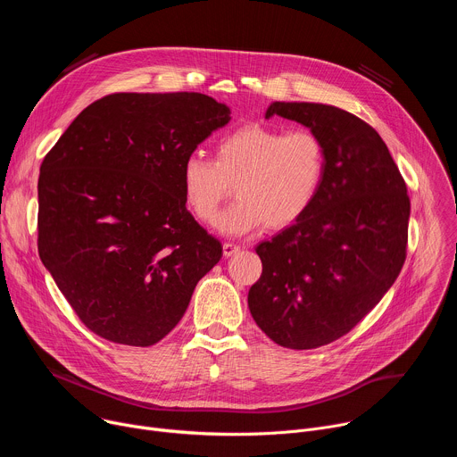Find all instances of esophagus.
Instances as JSON below:
<instances>
[{"label":"esophagus","mask_w":457,"mask_h":457,"mask_svg":"<svg viewBox=\"0 0 457 457\" xmlns=\"http://www.w3.org/2000/svg\"><path fill=\"white\" fill-rule=\"evenodd\" d=\"M222 251H224V256H233V254H237L240 251V245H237L233 242H224Z\"/></svg>","instance_id":"esophagus-1"}]
</instances>
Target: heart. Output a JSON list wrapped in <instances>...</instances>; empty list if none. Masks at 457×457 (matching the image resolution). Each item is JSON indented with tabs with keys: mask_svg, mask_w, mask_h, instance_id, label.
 Instances as JSON below:
<instances>
[{
	"mask_svg": "<svg viewBox=\"0 0 457 457\" xmlns=\"http://www.w3.org/2000/svg\"><path fill=\"white\" fill-rule=\"evenodd\" d=\"M325 179V148L307 128L286 132L266 124H244L215 145V161L191 154L180 168L186 208L201 222H213L233 186L237 201L219 217L224 235H245L268 224L286 229L314 204Z\"/></svg>",
	"mask_w": 457,
	"mask_h": 457,
	"instance_id": "b5f03b06",
	"label": "heart"
}]
</instances>
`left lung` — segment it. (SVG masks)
<instances>
[{"label":"left lung","instance_id":"1","mask_svg":"<svg viewBox=\"0 0 457 457\" xmlns=\"http://www.w3.org/2000/svg\"><path fill=\"white\" fill-rule=\"evenodd\" d=\"M273 115L321 139L325 179L296 224L254 247L262 275L247 305L275 344L316 349L347 335L398 278L411 201L386 145L365 120L300 101L271 103L266 119Z\"/></svg>","mask_w":457,"mask_h":457}]
</instances>
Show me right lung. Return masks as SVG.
Here are the masks:
<instances>
[{
  "label": "right lung",
  "instance_id": "add662e5",
  "mask_svg": "<svg viewBox=\"0 0 457 457\" xmlns=\"http://www.w3.org/2000/svg\"><path fill=\"white\" fill-rule=\"evenodd\" d=\"M229 113L197 92L112 94L43 159L41 262L97 337L157 344L220 260V242L186 210L180 168Z\"/></svg>",
  "mask_w": 457,
  "mask_h": 457
}]
</instances>
